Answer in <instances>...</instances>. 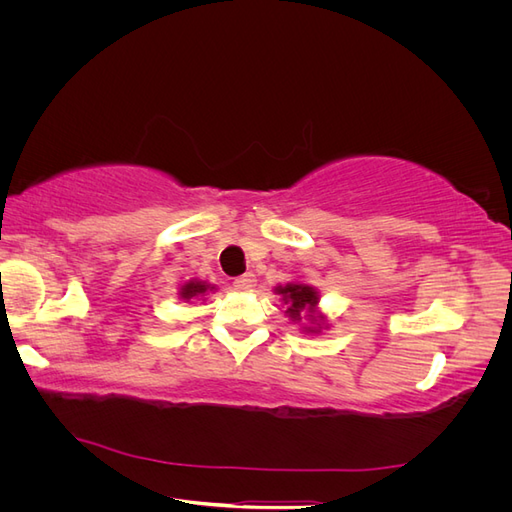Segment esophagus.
Wrapping results in <instances>:
<instances>
[{
  "instance_id": "34e87169",
  "label": "esophagus",
  "mask_w": 512,
  "mask_h": 512,
  "mask_svg": "<svg viewBox=\"0 0 512 512\" xmlns=\"http://www.w3.org/2000/svg\"><path fill=\"white\" fill-rule=\"evenodd\" d=\"M256 286V275L254 273H243L239 277H235L232 280V288L239 290V292H245V290H252Z\"/></svg>"
}]
</instances>
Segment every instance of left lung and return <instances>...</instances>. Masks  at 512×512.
I'll use <instances>...</instances> for the list:
<instances>
[{"label":"left lung","instance_id":"obj_1","mask_svg":"<svg viewBox=\"0 0 512 512\" xmlns=\"http://www.w3.org/2000/svg\"><path fill=\"white\" fill-rule=\"evenodd\" d=\"M277 294H282L284 301L288 303L286 314L294 320H301L303 312H314L316 303H318V294L312 286L305 284H288V286H280L277 288ZM312 320H316L314 316H309Z\"/></svg>","mask_w":512,"mask_h":512}]
</instances>
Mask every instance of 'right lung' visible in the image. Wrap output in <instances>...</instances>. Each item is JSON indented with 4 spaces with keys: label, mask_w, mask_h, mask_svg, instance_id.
Wrapping results in <instances>:
<instances>
[{
    "label": "right lung",
    "mask_w": 512,
    "mask_h": 512,
    "mask_svg": "<svg viewBox=\"0 0 512 512\" xmlns=\"http://www.w3.org/2000/svg\"><path fill=\"white\" fill-rule=\"evenodd\" d=\"M207 284H203V282H190V284H185L183 288H181V297L183 299H192V297H200V294H205L207 292Z\"/></svg>",
    "instance_id": "1"
}]
</instances>
